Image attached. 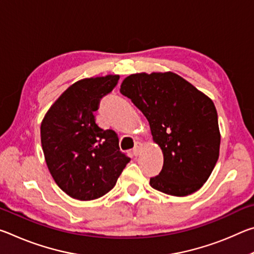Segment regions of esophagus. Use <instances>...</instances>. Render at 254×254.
I'll use <instances>...</instances> for the list:
<instances>
[{"label":"esophagus","instance_id":"obj_1","mask_svg":"<svg viewBox=\"0 0 254 254\" xmlns=\"http://www.w3.org/2000/svg\"><path fill=\"white\" fill-rule=\"evenodd\" d=\"M141 149H142V144H141L140 142H137V143H135V145H134V148H133V154H134V156H137V154L140 153V151H141Z\"/></svg>","mask_w":254,"mask_h":254}]
</instances>
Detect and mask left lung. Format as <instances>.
<instances>
[{
    "label": "left lung",
    "mask_w": 254,
    "mask_h": 254,
    "mask_svg": "<svg viewBox=\"0 0 254 254\" xmlns=\"http://www.w3.org/2000/svg\"><path fill=\"white\" fill-rule=\"evenodd\" d=\"M142 112L163 166L150 186L171 196H187L206 183L220 154L221 134L213 101L171 71L127 76L120 88Z\"/></svg>",
    "instance_id": "8db88e82"
}]
</instances>
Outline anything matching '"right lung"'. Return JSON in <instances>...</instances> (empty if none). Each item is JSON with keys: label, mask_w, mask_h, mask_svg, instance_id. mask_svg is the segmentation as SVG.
Listing matches in <instances>:
<instances>
[{"label": "right lung", "mask_w": 254, "mask_h": 254, "mask_svg": "<svg viewBox=\"0 0 254 254\" xmlns=\"http://www.w3.org/2000/svg\"><path fill=\"white\" fill-rule=\"evenodd\" d=\"M119 75L84 78L69 86L41 122V144L56 184L79 200L100 198L115 186L131 159L120 151L113 130L95 122L103 96L113 91Z\"/></svg>", "instance_id": "add662e5"}]
</instances>
